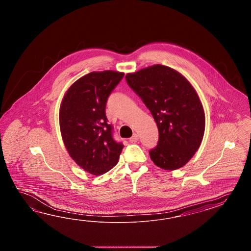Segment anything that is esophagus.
<instances>
[{
	"label": "esophagus",
	"instance_id": "34e87169",
	"mask_svg": "<svg viewBox=\"0 0 251 251\" xmlns=\"http://www.w3.org/2000/svg\"><path fill=\"white\" fill-rule=\"evenodd\" d=\"M138 141H139V136H138V134H136V133L132 135V137L129 139L130 142H137Z\"/></svg>",
	"mask_w": 251,
	"mask_h": 251
}]
</instances>
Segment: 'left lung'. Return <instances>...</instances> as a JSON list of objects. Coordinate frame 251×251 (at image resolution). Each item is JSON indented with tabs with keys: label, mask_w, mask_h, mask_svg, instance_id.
Wrapping results in <instances>:
<instances>
[{
	"label": "left lung",
	"mask_w": 251,
	"mask_h": 251,
	"mask_svg": "<svg viewBox=\"0 0 251 251\" xmlns=\"http://www.w3.org/2000/svg\"><path fill=\"white\" fill-rule=\"evenodd\" d=\"M126 80L157 123L159 141L150 151L151 159L168 171L183 167L201 146L205 130L194 88L177 71L160 64L128 74Z\"/></svg>",
	"instance_id": "left-lung-1"
}]
</instances>
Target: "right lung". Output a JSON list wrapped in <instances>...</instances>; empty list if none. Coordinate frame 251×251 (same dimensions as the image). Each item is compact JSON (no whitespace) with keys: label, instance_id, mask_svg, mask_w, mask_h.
<instances>
[{"label":"right lung","instance_id":"right-lung-1","mask_svg":"<svg viewBox=\"0 0 251 251\" xmlns=\"http://www.w3.org/2000/svg\"><path fill=\"white\" fill-rule=\"evenodd\" d=\"M124 74L91 73L75 81L62 100L60 127L70 156L81 169L101 175L118 163L123 144L113 138L106 104Z\"/></svg>","mask_w":251,"mask_h":251}]
</instances>
